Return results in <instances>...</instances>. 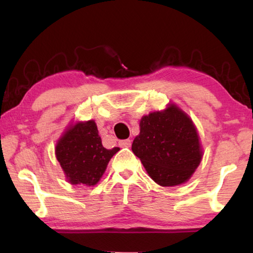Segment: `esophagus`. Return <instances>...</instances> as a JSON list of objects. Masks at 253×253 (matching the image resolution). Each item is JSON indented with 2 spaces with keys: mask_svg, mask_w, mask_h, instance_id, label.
Masks as SVG:
<instances>
[{
  "mask_svg": "<svg viewBox=\"0 0 253 253\" xmlns=\"http://www.w3.org/2000/svg\"><path fill=\"white\" fill-rule=\"evenodd\" d=\"M119 146L121 147H130L131 145V140L130 139H124V140H119Z\"/></svg>",
  "mask_w": 253,
  "mask_h": 253,
  "instance_id": "obj_1",
  "label": "esophagus"
}]
</instances>
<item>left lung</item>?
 <instances>
[{
    "mask_svg": "<svg viewBox=\"0 0 253 253\" xmlns=\"http://www.w3.org/2000/svg\"><path fill=\"white\" fill-rule=\"evenodd\" d=\"M131 151L161 186L185 183L202 160L200 137L192 119L170 104L162 111L144 116Z\"/></svg>",
    "mask_w": 253,
    "mask_h": 253,
    "instance_id": "8db88e82",
    "label": "left lung"
}]
</instances>
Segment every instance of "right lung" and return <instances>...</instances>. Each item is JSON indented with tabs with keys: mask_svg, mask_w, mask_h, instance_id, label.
<instances>
[{
	"mask_svg": "<svg viewBox=\"0 0 253 253\" xmlns=\"http://www.w3.org/2000/svg\"><path fill=\"white\" fill-rule=\"evenodd\" d=\"M119 147L107 149L101 144L95 121L79 122L68 127L55 145V156L68 182L93 186Z\"/></svg>",
	"mask_w": 253,
	"mask_h": 253,
	"instance_id": "right-lung-1",
	"label": "right lung"
}]
</instances>
